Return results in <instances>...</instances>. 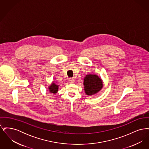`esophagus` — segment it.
Returning a JSON list of instances; mask_svg holds the SVG:
<instances>
[{
    "mask_svg": "<svg viewBox=\"0 0 149 149\" xmlns=\"http://www.w3.org/2000/svg\"><path fill=\"white\" fill-rule=\"evenodd\" d=\"M75 82V80L74 79L72 78H69V83H70V84H72V83H74Z\"/></svg>",
    "mask_w": 149,
    "mask_h": 149,
    "instance_id": "34e87169",
    "label": "esophagus"
}]
</instances>
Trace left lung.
Returning <instances> with one entry per match:
<instances>
[{
  "instance_id": "left-lung-1",
  "label": "left lung",
  "mask_w": 149,
  "mask_h": 149,
  "mask_svg": "<svg viewBox=\"0 0 149 149\" xmlns=\"http://www.w3.org/2000/svg\"><path fill=\"white\" fill-rule=\"evenodd\" d=\"M83 84L84 91L88 95H93L102 89L103 88V82L100 78L97 75L88 74L84 79Z\"/></svg>"
}]
</instances>
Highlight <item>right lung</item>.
<instances>
[{"instance_id": "1", "label": "right lung", "mask_w": 149, "mask_h": 149, "mask_svg": "<svg viewBox=\"0 0 149 149\" xmlns=\"http://www.w3.org/2000/svg\"><path fill=\"white\" fill-rule=\"evenodd\" d=\"M58 85H56L54 83H52V84L49 87V90L50 93L53 94H56L58 92Z\"/></svg>"}]
</instances>
